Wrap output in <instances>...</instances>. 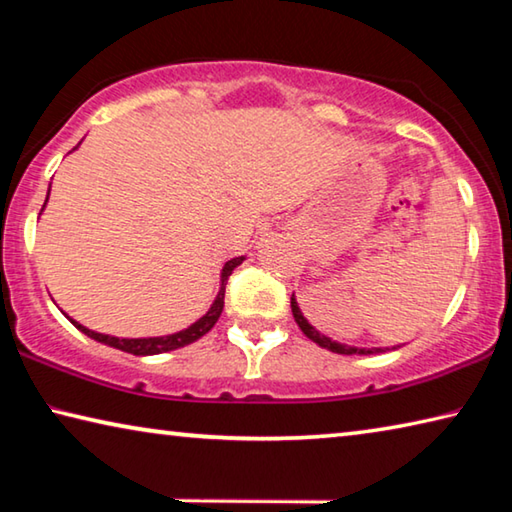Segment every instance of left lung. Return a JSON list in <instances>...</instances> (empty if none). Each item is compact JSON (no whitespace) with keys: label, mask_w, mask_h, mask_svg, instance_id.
<instances>
[{"label":"left lung","mask_w":512,"mask_h":512,"mask_svg":"<svg viewBox=\"0 0 512 512\" xmlns=\"http://www.w3.org/2000/svg\"><path fill=\"white\" fill-rule=\"evenodd\" d=\"M291 311H293V318H296V323H298V327L302 329V334L307 336V339H311L314 343H318L320 348H325V350H329V352H336V354H372V352H384L381 348H352V345H345V343H336V341H332V339H327L325 334H320L318 329H314L309 325V320L302 316V311H300V307H298V302H296V298L291 296Z\"/></svg>","instance_id":"obj_1"}]
</instances>
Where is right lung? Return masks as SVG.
I'll use <instances>...</instances> for the list:
<instances>
[{
    "label": "right lung",
    "instance_id": "right-lung-1",
    "mask_svg": "<svg viewBox=\"0 0 512 512\" xmlns=\"http://www.w3.org/2000/svg\"><path fill=\"white\" fill-rule=\"evenodd\" d=\"M49 198V194H47ZM47 205V201H45ZM42 205V207H45ZM246 257H235L230 259V262H225L223 271H221V289L216 293V298L212 302V307L207 309V314L203 318H198L194 325H189L183 332H176V334H169V336H149V339H117V336H108V334H99V332H92V329L83 327L81 323H76L72 320L74 327H79L83 334H88L90 339L99 341V343H106L110 348H117L121 352H128V354H135V357H149V354H162V352H171V350H178V348H185V345L194 343L205 336L210 329L214 327L216 320H219L221 311H223V298H225V284H228V277L232 275V271L244 262Z\"/></svg>",
    "mask_w": 512,
    "mask_h": 512
}]
</instances>
